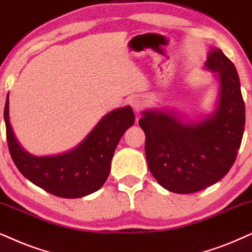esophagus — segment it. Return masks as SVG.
<instances>
[{
	"label": "esophagus",
	"instance_id": "1",
	"mask_svg": "<svg viewBox=\"0 0 252 252\" xmlns=\"http://www.w3.org/2000/svg\"><path fill=\"white\" fill-rule=\"evenodd\" d=\"M130 104H131L132 109H133V111H135V113H136V115H138V114L141 113V111L145 108L144 101H143L142 98H139V97L132 98V100L130 101Z\"/></svg>",
	"mask_w": 252,
	"mask_h": 252
}]
</instances>
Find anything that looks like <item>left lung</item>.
I'll list each match as a JSON object with an SVG mask.
<instances>
[{
    "label": "left lung",
    "instance_id": "8db88e82",
    "mask_svg": "<svg viewBox=\"0 0 252 252\" xmlns=\"http://www.w3.org/2000/svg\"><path fill=\"white\" fill-rule=\"evenodd\" d=\"M207 68L219 73L218 109L201 122L184 124L173 114L146 110L139 120L152 176L173 193L199 192L228 173L245 126L241 84L231 60L220 49L209 53Z\"/></svg>",
    "mask_w": 252,
    "mask_h": 252
}]
</instances>
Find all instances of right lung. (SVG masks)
Here are the masks:
<instances>
[{
    "instance_id": "obj_1",
    "label": "right lung",
    "mask_w": 252,
    "mask_h": 252,
    "mask_svg": "<svg viewBox=\"0 0 252 252\" xmlns=\"http://www.w3.org/2000/svg\"><path fill=\"white\" fill-rule=\"evenodd\" d=\"M4 121L9 151L18 171L53 195L75 199L96 192L106 183L116 146L126 130L135 123V115L131 107L113 110L74 150L50 157L29 155L16 141L9 123L8 97Z\"/></svg>"
}]
</instances>
